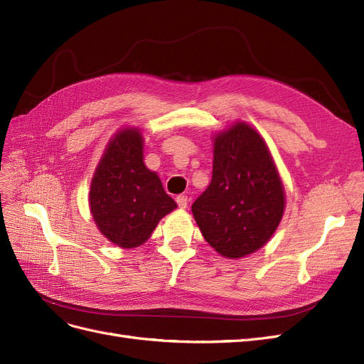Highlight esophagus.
<instances>
[{
	"label": "esophagus",
	"mask_w": 364,
	"mask_h": 364,
	"mask_svg": "<svg viewBox=\"0 0 364 364\" xmlns=\"http://www.w3.org/2000/svg\"><path fill=\"white\" fill-rule=\"evenodd\" d=\"M177 204L180 208H187V204H189V198L186 195H178L177 196Z\"/></svg>",
	"instance_id": "obj_1"
}]
</instances>
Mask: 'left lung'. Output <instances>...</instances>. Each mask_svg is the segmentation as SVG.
Segmentation results:
<instances>
[{"instance_id": "left-lung-1", "label": "left lung", "mask_w": 364, "mask_h": 364, "mask_svg": "<svg viewBox=\"0 0 364 364\" xmlns=\"http://www.w3.org/2000/svg\"><path fill=\"white\" fill-rule=\"evenodd\" d=\"M213 149L212 181L192 213L212 248L240 259L272 237L284 213V187L263 137L246 122L218 133Z\"/></svg>"}]
</instances>
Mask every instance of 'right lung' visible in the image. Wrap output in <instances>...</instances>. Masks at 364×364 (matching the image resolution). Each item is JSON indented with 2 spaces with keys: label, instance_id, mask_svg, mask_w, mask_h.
Masks as SVG:
<instances>
[{
  "label": "right lung",
  "instance_id": "obj_1",
  "mask_svg": "<svg viewBox=\"0 0 364 364\" xmlns=\"http://www.w3.org/2000/svg\"><path fill=\"white\" fill-rule=\"evenodd\" d=\"M89 205L98 230L121 248L146 242L159 220L177 208L156 172L144 163L137 128L114 134L93 173Z\"/></svg>",
  "mask_w": 364,
  "mask_h": 364
}]
</instances>
